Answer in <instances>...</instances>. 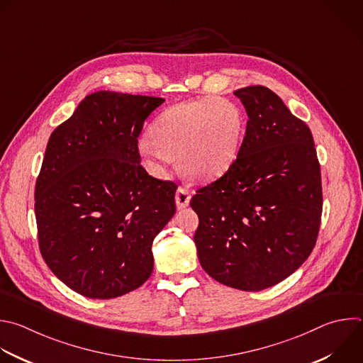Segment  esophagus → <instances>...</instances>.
<instances>
[{
	"label": "esophagus",
	"mask_w": 363,
	"mask_h": 363,
	"mask_svg": "<svg viewBox=\"0 0 363 363\" xmlns=\"http://www.w3.org/2000/svg\"><path fill=\"white\" fill-rule=\"evenodd\" d=\"M189 201H191V194L186 188H182L179 186L177 189V194H175V203H177V208L178 209H182L185 206L189 205Z\"/></svg>",
	"instance_id": "obj_1"
}]
</instances>
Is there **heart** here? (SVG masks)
I'll return each instance as SVG.
<instances>
[{"mask_svg": "<svg viewBox=\"0 0 363 363\" xmlns=\"http://www.w3.org/2000/svg\"><path fill=\"white\" fill-rule=\"evenodd\" d=\"M245 133L240 109L223 98L184 101L165 109L138 145L145 167L165 177L174 158L192 181L209 182L233 165Z\"/></svg>", "mask_w": 363, "mask_h": 363, "instance_id": "heart-1", "label": "heart"}]
</instances>
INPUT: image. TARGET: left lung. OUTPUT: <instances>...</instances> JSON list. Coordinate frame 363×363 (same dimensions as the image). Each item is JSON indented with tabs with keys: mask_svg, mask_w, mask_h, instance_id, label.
Returning <instances> with one entry per match:
<instances>
[{
	"mask_svg": "<svg viewBox=\"0 0 363 363\" xmlns=\"http://www.w3.org/2000/svg\"><path fill=\"white\" fill-rule=\"evenodd\" d=\"M248 113L230 169L196 191L194 240L203 271L240 291H262L311 255L322 215L320 165L308 125L262 85L233 92Z\"/></svg>",
	"mask_w": 363,
	"mask_h": 363,
	"instance_id": "1",
	"label": "left lung"
}]
</instances>
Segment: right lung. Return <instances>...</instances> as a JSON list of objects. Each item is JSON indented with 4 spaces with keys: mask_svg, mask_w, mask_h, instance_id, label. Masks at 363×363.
I'll return each mask as SVG.
<instances>
[{
    "mask_svg": "<svg viewBox=\"0 0 363 363\" xmlns=\"http://www.w3.org/2000/svg\"><path fill=\"white\" fill-rule=\"evenodd\" d=\"M164 101L89 94L48 140L35 184L38 245L82 296L125 295L152 274L154 238L175 213L178 186L143 168L138 137Z\"/></svg>",
    "mask_w": 363,
    "mask_h": 363,
    "instance_id": "1",
    "label": "right lung"
}]
</instances>
